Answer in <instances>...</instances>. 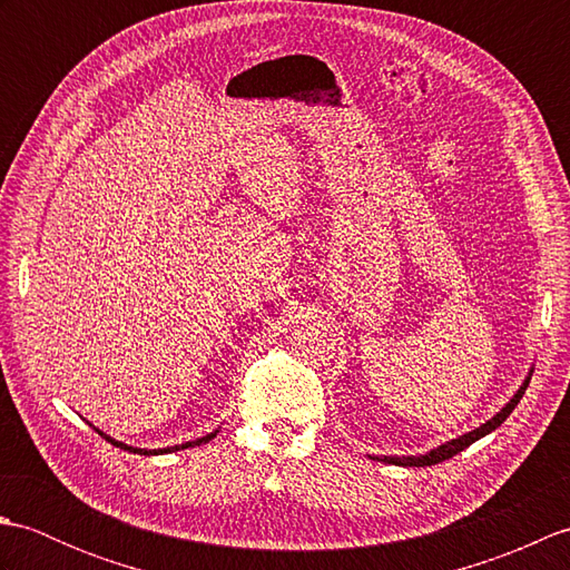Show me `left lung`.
<instances>
[{
    "label": "left lung",
    "instance_id": "8db88e82",
    "mask_svg": "<svg viewBox=\"0 0 570 570\" xmlns=\"http://www.w3.org/2000/svg\"><path fill=\"white\" fill-rule=\"evenodd\" d=\"M534 372V370H531ZM531 372H529V377L524 380V384L519 386V392L510 399V404L507 406H502V411L500 414H494L490 421H485L482 423L480 429H475V431H470V433H465V435H458V439H453V441H448V443H443V445H439V448H433L431 453H426V455H402V458H396V455H384L382 460L384 463H390V465H409V468H423V465H435V463H443V460H448V458H453V455H458L460 451H465L468 445H472L475 443L478 439H482V435H488V433H492L494 429L498 426H502L504 423V419L512 414L514 411V406L519 404V399L524 396V392H527V386H529V380H531Z\"/></svg>",
    "mask_w": 570,
    "mask_h": 570
}]
</instances>
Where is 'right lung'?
<instances>
[{"label":"right lung","mask_w":570,"mask_h":570,"mask_svg":"<svg viewBox=\"0 0 570 570\" xmlns=\"http://www.w3.org/2000/svg\"><path fill=\"white\" fill-rule=\"evenodd\" d=\"M90 426H92V423H90ZM92 429H95V426H92ZM95 431H98V433L102 435V439H107V441H110L112 445H117V448H122V451H129V453H139V455H161V453H174V451H180V448H193V445L208 443L210 439H215V435H217V431H213V433H208V435H203V439H196V441L180 443V445H174V448H159V451H156V448H154V451H147V448H131V445H127V443H122V441H115V439H110V435H107V433H102L100 429H95Z\"/></svg>","instance_id":"1"}]
</instances>
